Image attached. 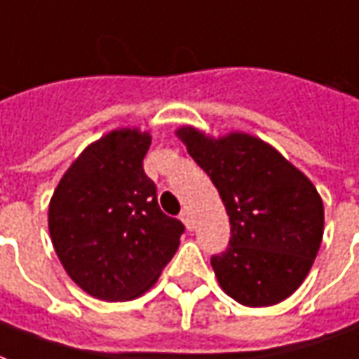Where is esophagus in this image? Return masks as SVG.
Returning <instances> with one entry per match:
<instances>
[{"instance_id": "34e87169", "label": "esophagus", "mask_w": 359, "mask_h": 359, "mask_svg": "<svg viewBox=\"0 0 359 359\" xmlns=\"http://www.w3.org/2000/svg\"><path fill=\"white\" fill-rule=\"evenodd\" d=\"M180 219H182V223L187 225L188 231H192V229H194V219H192V214H190L188 210H182V212H180Z\"/></svg>"}]
</instances>
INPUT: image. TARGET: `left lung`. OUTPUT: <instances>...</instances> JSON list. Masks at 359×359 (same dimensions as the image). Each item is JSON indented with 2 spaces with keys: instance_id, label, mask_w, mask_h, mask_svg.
Here are the masks:
<instances>
[{
  "instance_id": "8db88e82",
  "label": "left lung",
  "mask_w": 359,
  "mask_h": 359,
  "mask_svg": "<svg viewBox=\"0 0 359 359\" xmlns=\"http://www.w3.org/2000/svg\"><path fill=\"white\" fill-rule=\"evenodd\" d=\"M179 136L229 215V245L212 255L223 292L247 307L290 297L319 252L325 225L319 192L262 140L247 134L212 140L194 128H180Z\"/></svg>"
}]
</instances>
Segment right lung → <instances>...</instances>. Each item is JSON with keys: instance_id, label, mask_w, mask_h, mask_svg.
Masks as SVG:
<instances>
[{"instance_id": "add662e5", "label": "right lung", "mask_w": 359, "mask_h": 359, "mask_svg": "<svg viewBox=\"0 0 359 359\" xmlns=\"http://www.w3.org/2000/svg\"><path fill=\"white\" fill-rule=\"evenodd\" d=\"M149 134L116 130L89 145L52 196L50 237L69 278L104 302L149 290L179 249L184 225L163 214L144 171Z\"/></svg>"}]
</instances>
